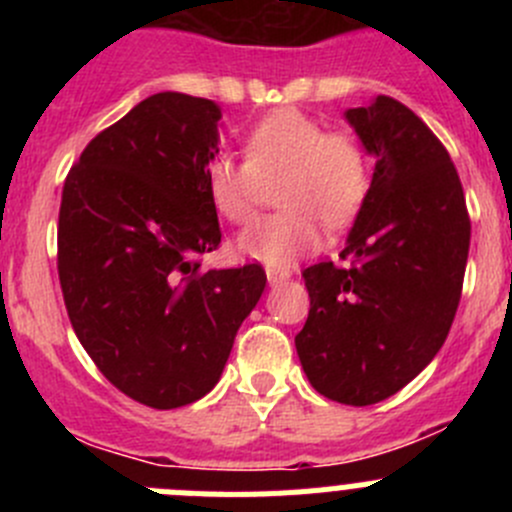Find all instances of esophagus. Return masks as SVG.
Instances as JSON below:
<instances>
[{"label":"esophagus","instance_id":"obj_1","mask_svg":"<svg viewBox=\"0 0 512 512\" xmlns=\"http://www.w3.org/2000/svg\"><path fill=\"white\" fill-rule=\"evenodd\" d=\"M289 280V270H275V267H267V282L270 285H282Z\"/></svg>","mask_w":512,"mask_h":512}]
</instances>
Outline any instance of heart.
<instances>
[{
  "label": "heart",
  "mask_w": 512,
  "mask_h": 512,
  "mask_svg": "<svg viewBox=\"0 0 512 512\" xmlns=\"http://www.w3.org/2000/svg\"><path fill=\"white\" fill-rule=\"evenodd\" d=\"M237 160L218 156L205 165V190L215 213L232 225L255 215L262 183L280 178L275 200L280 213L255 220L240 235V250L267 265H289L317 250L322 223L349 225L364 208L371 165L359 138L349 131H324L299 108H275L242 141Z\"/></svg>",
  "instance_id": "heart-1"
}]
</instances>
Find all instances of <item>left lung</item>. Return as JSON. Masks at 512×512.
Instances as JSON below:
<instances>
[{
	"instance_id": "1",
	"label": "left lung",
	"mask_w": 512,
	"mask_h": 512,
	"mask_svg": "<svg viewBox=\"0 0 512 512\" xmlns=\"http://www.w3.org/2000/svg\"><path fill=\"white\" fill-rule=\"evenodd\" d=\"M347 121L376 156L342 260L302 272L309 314L294 337L309 384L371 406L404 389L451 332L466 275L471 218L461 178L436 133L379 96Z\"/></svg>"
}]
</instances>
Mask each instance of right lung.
Wrapping results in <instances>:
<instances>
[{"mask_svg":"<svg viewBox=\"0 0 512 512\" xmlns=\"http://www.w3.org/2000/svg\"><path fill=\"white\" fill-rule=\"evenodd\" d=\"M218 121L208 98L148 96L84 148L61 193L56 267L71 327L118 391L160 411L218 384L267 282L257 262L200 267L220 245L205 190Z\"/></svg>","mask_w":512,"mask_h":512,"instance_id":"1","label":"right lung"}]
</instances>
